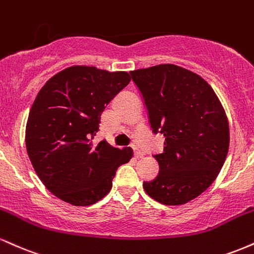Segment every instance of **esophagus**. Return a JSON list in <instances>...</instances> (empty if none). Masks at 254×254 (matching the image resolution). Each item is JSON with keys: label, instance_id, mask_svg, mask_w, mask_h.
<instances>
[{"label": "esophagus", "instance_id": "obj_1", "mask_svg": "<svg viewBox=\"0 0 254 254\" xmlns=\"http://www.w3.org/2000/svg\"><path fill=\"white\" fill-rule=\"evenodd\" d=\"M132 149H133V155H135V157H137V159H139V157H143V153L137 149L135 145H132Z\"/></svg>", "mask_w": 254, "mask_h": 254}]
</instances>
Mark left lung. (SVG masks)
<instances>
[{
    "label": "left lung",
    "mask_w": 254,
    "mask_h": 254,
    "mask_svg": "<svg viewBox=\"0 0 254 254\" xmlns=\"http://www.w3.org/2000/svg\"><path fill=\"white\" fill-rule=\"evenodd\" d=\"M144 99L154 133L165 137L154 155L159 174L143 182L149 197L182 205L216 179L229 148V124L220 99L202 76L176 64L130 71Z\"/></svg>",
    "instance_id": "obj_1"
}]
</instances>
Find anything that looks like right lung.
I'll return each instance as SVG.
<instances>
[{"instance_id":"right-lung-1","label":"right lung","mask_w":254,"mask_h":254,"mask_svg":"<svg viewBox=\"0 0 254 254\" xmlns=\"http://www.w3.org/2000/svg\"><path fill=\"white\" fill-rule=\"evenodd\" d=\"M131 80L127 71L72 65L57 72L34 99L26 124V149L51 193L75 206L99 202L112 189L131 148L93 143L101 113Z\"/></svg>"}]
</instances>
